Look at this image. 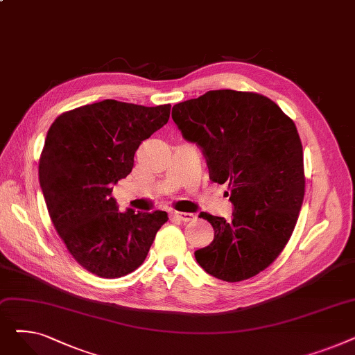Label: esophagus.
I'll return each mask as SVG.
<instances>
[{"instance_id": "esophagus-1", "label": "esophagus", "mask_w": 355, "mask_h": 355, "mask_svg": "<svg viewBox=\"0 0 355 355\" xmlns=\"http://www.w3.org/2000/svg\"><path fill=\"white\" fill-rule=\"evenodd\" d=\"M174 217H177L180 221H194L196 214L193 213H182V211H173L171 213Z\"/></svg>"}]
</instances>
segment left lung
Masks as SVG:
<instances>
[{
  "mask_svg": "<svg viewBox=\"0 0 355 355\" xmlns=\"http://www.w3.org/2000/svg\"><path fill=\"white\" fill-rule=\"evenodd\" d=\"M171 116L201 149L210 180L229 185L233 204L232 220L200 213L214 239L194 252L198 265L226 282L265 270L286 246L305 194L293 121L269 98L230 89L177 103Z\"/></svg>",
  "mask_w": 355,
  "mask_h": 355,
  "instance_id": "left-lung-1",
  "label": "left lung"
}]
</instances>
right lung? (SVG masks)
<instances>
[{"label":"right lung","instance_id":"add662e5","mask_svg":"<svg viewBox=\"0 0 355 355\" xmlns=\"http://www.w3.org/2000/svg\"><path fill=\"white\" fill-rule=\"evenodd\" d=\"M171 105L106 99L66 112L46 137L40 187L53 226L86 270L115 279L142 265L165 211L119 213L114 185L134 166L141 142L170 119Z\"/></svg>","mask_w":355,"mask_h":355}]
</instances>
